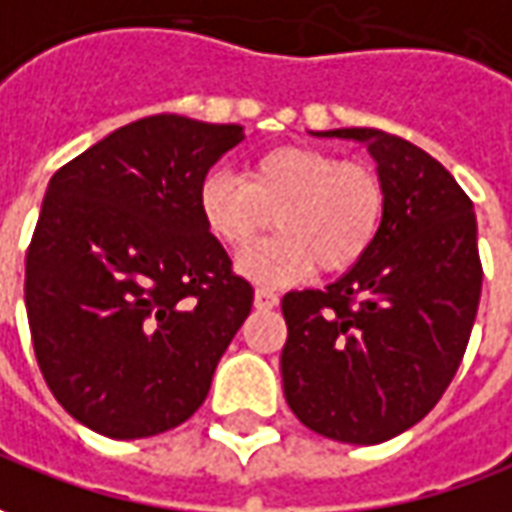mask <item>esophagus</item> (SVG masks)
Segmentation results:
<instances>
[{
  "label": "esophagus",
  "instance_id": "obj_1",
  "mask_svg": "<svg viewBox=\"0 0 512 512\" xmlns=\"http://www.w3.org/2000/svg\"><path fill=\"white\" fill-rule=\"evenodd\" d=\"M253 303H256V309H262V312H267V309H276L278 306V295L273 290H256V295H253Z\"/></svg>",
  "mask_w": 512,
  "mask_h": 512
}]
</instances>
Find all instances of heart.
<instances>
[{"instance_id":"1","label":"heart","mask_w":512,"mask_h":512,"mask_svg":"<svg viewBox=\"0 0 512 512\" xmlns=\"http://www.w3.org/2000/svg\"><path fill=\"white\" fill-rule=\"evenodd\" d=\"M197 209L209 234L231 250L248 248L273 220L278 236L245 250L236 270L278 287L312 267L343 273L362 262L382 231L387 192L368 164H343L315 147H278L250 161L245 181L225 169L206 175Z\"/></svg>"}]
</instances>
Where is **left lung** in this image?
Returning a JSON list of instances; mask_svg holds the SVG:
<instances>
[{
  "label": "left lung",
  "mask_w": 512,
  "mask_h": 512,
  "mask_svg": "<svg viewBox=\"0 0 512 512\" xmlns=\"http://www.w3.org/2000/svg\"><path fill=\"white\" fill-rule=\"evenodd\" d=\"M315 136L368 147L387 211L345 276L284 295V396L317 435L373 446L418 424L460 368L482 292L477 217L449 169L407 139L373 128Z\"/></svg>",
  "instance_id": "obj_1"
}]
</instances>
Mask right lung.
<instances>
[{"label": "right lung", "instance_id": "obj_1", "mask_svg": "<svg viewBox=\"0 0 512 512\" xmlns=\"http://www.w3.org/2000/svg\"><path fill=\"white\" fill-rule=\"evenodd\" d=\"M242 125L158 114L108 133L47 186L24 303L38 368L80 424L114 440L192 418L253 306L197 192Z\"/></svg>", "mask_w": 512, "mask_h": 512}]
</instances>
